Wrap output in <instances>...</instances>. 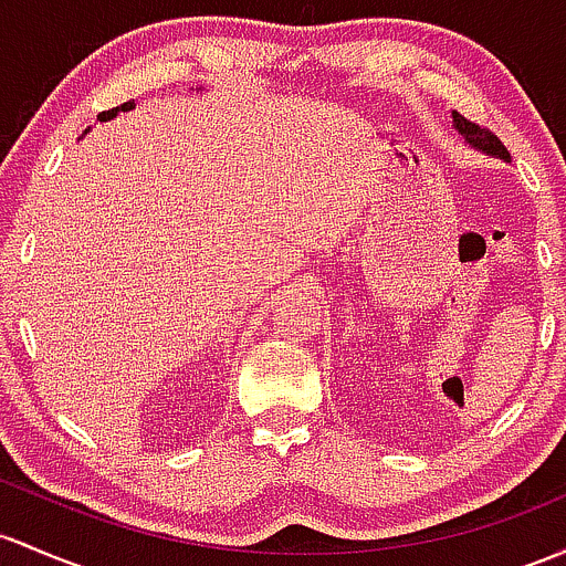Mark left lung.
<instances>
[{"instance_id": "1", "label": "left lung", "mask_w": 566, "mask_h": 566, "mask_svg": "<svg viewBox=\"0 0 566 566\" xmlns=\"http://www.w3.org/2000/svg\"><path fill=\"white\" fill-rule=\"evenodd\" d=\"M451 123H454L457 132L462 134L464 145L473 147V150H478V153H486V155H492V158H500V160H505V164H511V153L505 150V145H502V142L496 139L492 132H486V128H478L475 123L464 120L459 112H451Z\"/></svg>"}]
</instances>
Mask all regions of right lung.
I'll list each match as a JSON object with an SVG mask.
<instances>
[{
	"instance_id": "obj_1",
	"label": "right lung",
	"mask_w": 566,
	"mask_h": 566,
	"mask_svg": "<svg viewBox=\"0 0 566 566\" xmlns=\"http://www.w3.org/2000/svg\"><path fill=\"white\" fill-rule=\"evenodd\" d=\"M134 107H136L134 102H126V104H120V107H112V109H107V112H102V115H98V120L107 123V120H112V117L120 115V112H132ZM88 132H91V128H85V134H88ZM85 134H83V136H85Z\"/></svg>"
}]
</instances>
